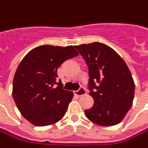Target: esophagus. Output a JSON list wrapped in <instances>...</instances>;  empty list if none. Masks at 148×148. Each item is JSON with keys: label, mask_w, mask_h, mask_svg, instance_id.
I'll list each match as a JSON object with an SVG mask.
<instances>
[{"label": "esophagus", "mask_w": 148, "mask_h": 148, "mask_svg": "<svg viewBox=\"0 0 148 148\" xmlns=\"http://www.w3.org/2000/svg\"><path fill=\"white\" fill-rule=\"evenodd\" d=\"M75 94H76L77 96H78V97H81V96L85 95L86 94L85 88H84L83 86H81V87L78 89L77 91H76V92H75Z\"/></svg>", "instance_id": "1"}]
</instances>
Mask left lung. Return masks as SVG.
Returning <instances> with one entry per match:
<instances>
[{
	"label": "left lung",
	"mask_w": 148,
	"mask_h": 148,
	"mask_svg": "<svg viewBox=\"0 0 148 148\" xmlns=\"http://www.w3.org/2000/svg\"><path fill=\"white\" fill-rule=\"evenodd\" d=\"M89 71L88 89L94 105L86 116L100 126H114L124 118L132 105L135 84L126 62L113 49L93 42L76 46Z\"/></svg>",
	"instance_id": "left-lung-1"
}]
</instances>
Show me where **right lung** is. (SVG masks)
<instances>
[{"label": "right lung", "mask_w": 148, "mask_h": 148, "mask_svg": "<svg viewBox=\"0 0 148 148\" xmlns=\"http://www.w3.org/2000/svg\"><path fill=\"white\" fill-rule=\"evenodd\" d=\"M79 55L75 47L43 45L29 51L13 79L12 96L21 115L32 124L43 127L60 121L73 93L57 82V68Z\"/></svg>", "instance_id": "1"}]
</instances>
